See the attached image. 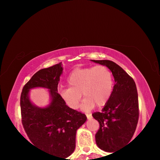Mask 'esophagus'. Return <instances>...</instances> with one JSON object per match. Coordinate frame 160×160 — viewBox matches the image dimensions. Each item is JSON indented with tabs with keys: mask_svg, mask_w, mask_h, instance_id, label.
<instances>
[{
	"mask_svg": "<svg viewBox=\"0 0 160 160\" xmlns=\"http://www.w3.org/2000/svg\"><path fill=\"white\" fill-rule=\"evenodd\" d=\"M87 116V118H88V119H91L92 118V114H86Z\"/></svg>",
	"mask_w": 160,
	"mask_h": 160,
	"instance_id": "esophagus-1",
	"label": "esophagus"
}]
</instances>
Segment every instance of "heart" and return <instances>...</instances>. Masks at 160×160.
Here are the masks:
<instances>
[{
	"label": "heart",
	"instance_id": "b5f03b06",
	"mask_svg": "<svg viewBox=\"0 0 160 160\" xmlns=\"http://www.w3.org/2000/svg\"><path fill=\"white\" fill-rule=\"evenodd\" d=\"M69 88L61 89L60 96L72 109H78L82 98L85 99L82 109L85 112L97 105L102 107L109 101L112 94L113 79L112 72L104 66L78 68L70 72L67 79Z\"/></svg>",
	"mask_w": 160,
	"mask_h": 160
}]
</instances>
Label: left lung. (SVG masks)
Masks as SVG:
<instances>
[{
	"label": "left lung",
	"instance_id": "8db88e82",
	"mask_svg": "<svg viewBox=\"0 0 160 160\" xmlns=\"http://www.w3.org/2000/svg\"><path fill=\"white\" fill-rule=\"evenodd\" d=\"M92 61L107 66L114 78L115 85L109 101L102 112L92 114L99 123L95 135L97 146L105 152L113 153L129 144L136 128L139 116L136 85L133 79L114 62Z\"/></svg>",
	"mask_w": 160,
	"mask_h": 160
}]
</instances>
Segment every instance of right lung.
I'll list each match as a JSON object with an SVG mask.
<instances>
[{
  "label": "right lung",
  "mask_w": 160,
  "mask_h": 160,
  "mask_svg": "<svg viewBox=\"0 0 160 160\" xmlns=\"http://www.w3.org/2000/svg\"><path fill=\"white\" fill-rule=\"evenodd\" d=\"M63 70L62 63H59L37 71L24 86L20 108L22 123L33 145L65 159L74 152L77 130L87 117L68 107L58 93ZM36 87L49 90L51 102L47 107L39 108L31 102L29 91Z\"/></svg>",
  "instance_id": "obj_1"
}]
</instances>
